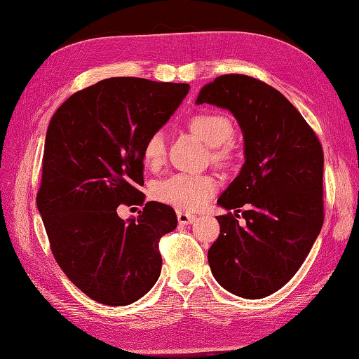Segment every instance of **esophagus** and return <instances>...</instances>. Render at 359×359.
Returning <instances> with one entry per match:
<instances>
[{
	"label": "esophagus",
	"mask_w": 359,
	"mask_h": 359,
	"mask_svg": "<svg viewBox=\"0 0 359 359\" xmlns=\"http://www.w3.org/2000/svg\"><path fill=\"white\" fill-rule=\"evenodd\" d=\"M177 217H178V223H180L181 226L191 224L194 220H196V215L189 214V212H182V211H178V212H177Z\"/></svg>",
	"instance_id": "obj_1"
}]
</instances>
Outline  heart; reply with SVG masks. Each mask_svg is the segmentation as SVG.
<instances>
[{"instance_id": "heart-1", "label": "heart", "mask_w": 359, "mask_h": 359, "mask_svg": "<svg viewBox=\"0 0 359 359\" xmlns=\"http://www.w3.org/2000/svg\"><path fill=\"white\" fill-rule=\"evenodd\" d=\"M189 127L206 145L211 148V158L217 165L232 158L229 140L233 137L235 128L229 118L220 112H201L189 119ZM142 157L149 168H158L166 157V137L160 130L147 136L142 145ZM217 190V181L210 175H189L177 173L154 184L153 196L175 206L182 211L201 210Z\"/></svg>"}]
</instances>
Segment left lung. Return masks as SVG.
Instances as JSON below:
<instances>
[{
    "label": "left lung",
    "mask_w": 359,
    "mask_h": 359,
    "mask_svg": "<svg viewBox=\"0 0 359 359\" xmlns=\"http://www.w3.org/2000/svg\"><path fill=\"white\" fill-rule=\"evenodd\" d=\"M196 103L231 111L244 135L245 163L217 203L236 212L247 206L245 224L238 214L217 217L211 273L236 297H268L295 276L322 229V145L283 94L252 76H219Z\"/></svg>",
    "instance_id": "obj_1"
}]
</instances>
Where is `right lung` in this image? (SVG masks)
<instances>
[{"instance_id":"obj_1","label":"right lung","mask_w":359,"mask_h":359,"mask_svg":"<svg viewBox=\"0 0 359 359\" xmlns=\"http://www.w3.org/2000/svg\"><path fill=\"white\" fill-rule=\"evenodd\" d=\"M189 83L111 78L70 95L53 114L43 151L37 208L52 255L72 283L104 306H128L161 273L160 238L177 227L169 205H144L142 145L168 123Z\"/></svg>"}]
</instances>
